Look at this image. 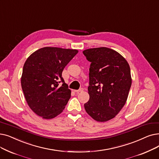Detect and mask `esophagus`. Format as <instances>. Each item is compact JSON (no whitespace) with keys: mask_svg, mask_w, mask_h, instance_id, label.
I'll use <instances>...</instances> for the list:
<instances>
[{"mask_svg":"<svg viewBox=\"0 0 159 159\" xmlns=\"http://www.w3.org/2000/svg\"><path fill=\"white\" fill-rule=\"evenodd\" d=\"M84 90V89L82 88H80L79 89H78V90H74V92H75V93H79V92H82Z\"/></svg>","mask_w":159,"mask_h":159,"instance_id":"esophagus-1","label":"esophagus"}]
</instances>
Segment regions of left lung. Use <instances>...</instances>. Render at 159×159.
I'll return each instance as SVG.
<instances>
[{"label": "left lung", "instance_id": "left-lung-1", "mask_svg": "<svg viewBox=\"0 0 159 159\" xmlns=\"http://www.w3.org/2000/svg\"><path fill=\"white\" fill-rule=\"evenodd\" d=\"M90 61L86 112L97 121L114 118L125 105L132 84L130 67L125 58L107 47L86 49Z\"/></svg>", "mask_w": 159, "mask_h": 159}]
</instances>
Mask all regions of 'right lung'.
Instances as JSON below:
<instances>
[{"instance_id":"obj_1","label":"right lung","mask_w":159,"mask_h":159,"mask_svg":"<svg viewBox=\"0 0 159 159\" xmlns=\"http://www.w3.org/2000/svg\"><path fill=\"white\" fill-rule=\"evenodd\" d=\"M77 53L76 49L46 47L34 52L25 62L20 79L25 98L42 118L52 119L61 114L70 99L71 92L61 73Z\"/></svg>"}]
</instances>
